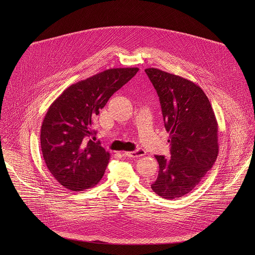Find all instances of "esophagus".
Segmentation results:
<instances>
[{
	"label": "esophagus",
	"instance_id": "34e87169",
	"mask_svg": "<svg viewBox=\"0 0 255 255\" xmlns=\"http://www.w3.org/2000/svg\"><path fill=\"white\" fill-rule=\"evenodd\" d=\"M124 154L128 157H131V158H135V157H140V156H143L145 154V151L141 148H138L136 149L135 151H128V152H124Z\"/></svg>",
	"mask_w": 255,
	"mask_h": 255
}]
</instances>
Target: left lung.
<instances>
[{
  "label": "left lung",
  "instance_id": "8db88e82",
  "mask_svg": "<svg viewBox=\"0 0 255 255\" xmlns=\"http://www.w3.org/2000/svg\"><path fill=\"white\" fill-rule=\"evenodd\" d=\"M145 72L157 92L170 143L169 158L155 155L159 170L151 189L172 200L190 193L216 161L218 124L209 99L199 86L154 67Z\"/></svg>",
  "mask_w": 255,
  "mask_h": 255
}]
</instances>
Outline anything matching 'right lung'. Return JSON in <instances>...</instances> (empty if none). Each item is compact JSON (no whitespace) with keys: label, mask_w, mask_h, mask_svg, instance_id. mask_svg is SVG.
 <instances>
[{"label":"right lung","mask_w":255,"mask_h":255,"mask_svg":"<svg viewBox=\"0 0 255 255\" xmlns=\"http://www.w3.org/2000/svg\"><path fill=\"white\" fill-rule=\"evenodd\" d=\"M139 68H111L71 85L51 104L40 133L41 151L54 178L69 191L97 185L110 159L95 142L94 118Z\"/></svg>","instance_id":"obj_1"}]
</instances>
